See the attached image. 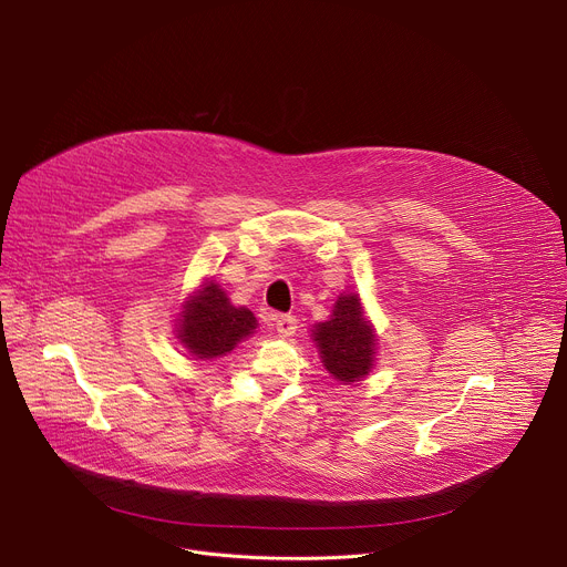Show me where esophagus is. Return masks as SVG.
Listing matches in <instances>:
<instances>
[{
  "label": "esophagus",
  "instance_id": "obj_1",
  "mask_svg": "<svg viewBox=\"0 0 567 567\" xmlns=\"http://www.w3.org/2000/svg\"><path fill=\"white\" fill-rule=\"evenodd\" d=\"M296 329H299V321H296V317H291V315L276 317V331L280 338H291L296 333Z\"/></svg>",
  "mask_w": 567,
  "mask_h": 567
}]
</instances>
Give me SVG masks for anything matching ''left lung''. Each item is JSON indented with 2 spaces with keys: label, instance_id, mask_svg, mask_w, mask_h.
Masks as SVG:
<instances>
[{
  "label": "left lung",
  "instance_id": "obj_1",
  "mask_svg": "<svg viewBox=\"0 0 567 567\" xmlns=\"http://www.w3.org/2000/svg\"><path fill=\"white\" fill-rule=\"evenodd\" d=\"M312 340L319 349L323 368L333 379L361 381L374 363V329L365 319L359 293H342L329 321L312 326Z\"/></svg>",
  "mask_w": 567,
  "mask_h": 567
}]
</instances>
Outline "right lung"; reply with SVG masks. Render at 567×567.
Listing matches in <instances>:
<instances>
[{"label": "right lung", "instance_id": "add662e5", "mask_svg": "<svg viewBox=\"0 0 567 567\" xmlns=\"http://www.w3.org/2000/svg\"><path fill=\"white\" fill-rule=\"evenodd\" d=\"M176 338L202 361L229 353L238 342L257 329V319L248 308L229 303L227 293L208 280L184 303L176 319Z\"/></svg>", "mask_w": 567, "mask_h": 567}]
</instances>
